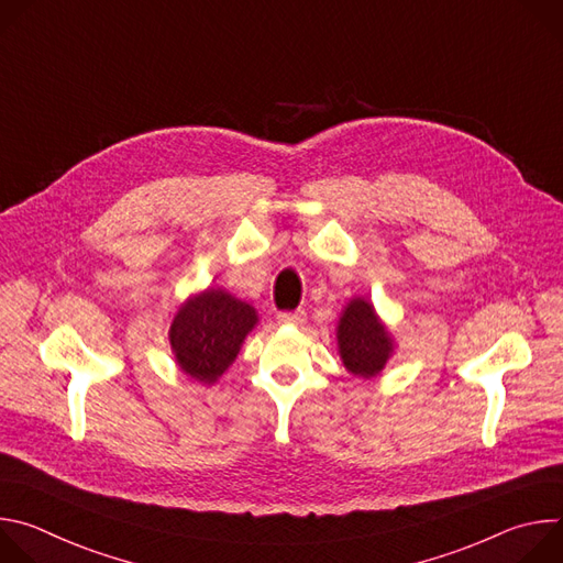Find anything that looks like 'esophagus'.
I'll return each instance as SVG.
<instances>
[{
    "label": "esophagus",
    "instance_id": "1",
    "mask_svg": "<svg viewBox=\"0 0 563 563\" xmlns=\"http://www.w3.org/2000/svg\"><path fill=\"white\" fill-rule=\"evenodd\" d=\"M305 318H307L305 309H296V311H280V313L276 316V320H278V323H283V325H302V323H305Z\"/></svg>",
    "mask_w": 563,
    "mask_h": 563
}]
</instances>
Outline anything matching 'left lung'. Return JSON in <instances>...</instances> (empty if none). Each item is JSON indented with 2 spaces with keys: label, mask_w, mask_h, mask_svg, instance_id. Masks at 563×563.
Masks as SVG:
<instances>
[{
  "label": "left lung",
  "mask_w": 563,
  "mask_h": 563,
  "mask_svg": "<svg viewBox=\"0 0 563 563\" xmlns=\"http://www.w3.org/2000/svg\"><path fill=\"white\" fill-rule=\"evenodd\" d=\"M339 352L354 376L369 378L385 367L391 341L367 300L354 298L347 305L339 323Z\"/></svg>",
  "instance_id": "1"
}]
</instances>
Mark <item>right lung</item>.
<instances>
[{"instance_id":"obj_1","label":"right lung","mask_w":563,"mask_h":563,"mask_svg":"<svg viewBox=\"0 0 563 563\" xmlns=\"http://www.w3.org/2000/svg\"><path fill=\"white\" fill-rule=\"evenodd\" d=\"M256 320L252 305L222 289L194 296L180 307L169 330L178 365L191 378L213 383L233 363Z\"/></svg>"}]
</instances>
